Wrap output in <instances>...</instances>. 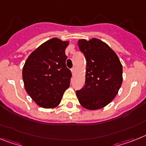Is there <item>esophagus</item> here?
Returning <instances> with one entry per match:
<instances>
[{
  "label": "esophagus",
  "instance_id": "obj_1",
  "mask_svg": "<svg viewBox=\"0 0 146 146\" xmlns=\"http://www.w3.org/2000/svg\"><path fill=\"white\" fill-rule=\"evenodd\" d=\"M75 72H76V69H75V68H72V75L74 76V74H75Z\"/></svg>",
  "mask_w": 146,
  "mask_h": 146
}]
</instances>
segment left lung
<instances>
[{
	"mask_svg": "<svg viewBox=\"0 0 146 146\" xmlns=\"http://www.w3.org/2000/svg\"><path fill=\"white\" fill-rule=\"evenodd\" d=\"M86 61L85 85L76 92L82 107L95 110L114 99L122 84V66L110 47L96 38L78 40Z\"/></svg>",
	"mask_w": 146,
	"mask_h": 146,
	"instance_id": "obj_1",
	"label": "left lung"
}]
</instances>
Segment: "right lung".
Masks as SVG:
<instances>
[{
    "label": "right lung",
    "instance_id": "1",
    "mask_svg": "<svg viewBox=\"0 0 146 146\" xmlns=\"http://www.w3.org/2000/svg\"><path fill=\"white\" fill-rule=\"evenodd\" d=\"M69 42L53 38L33 50L25 62L22 78L26 92L41 108H56L69 86L72 72L65 50Z\"/></svg>",
    "mask_w": 146,
    "mask_h": 146
}]
</instances>
